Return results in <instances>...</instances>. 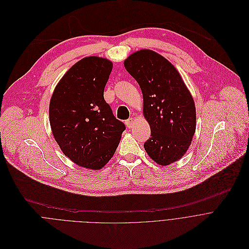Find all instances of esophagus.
<instances>
[{"instance_id":"1","label":"esophagus","mask_w":249,"mask_h":249,"mask_svg":"<svg viewBox=\"0 0 249 249\" xmlns=\"http://www.w3.org/2000/svg\"><path fill=\"white\" fill-rule=\"evenodd\" d=\"M133 124H134V120L132 118H129L128 120L125 121V124L128 128H131L133 126Z\"/></svg>"}]
</instances>
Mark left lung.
<instances>
[{
    "instance_id": "left-lung-1",
    "label": "left lung",
    "mask_w": 249,
    "mask_h": 249,
    "mask_svg": "<svg viewBox=\"0 0 249 249\" xmlns=\"http://www.w3.org/2000/svg\"><path fill=\"white\" fill-rule=\"evenodd\" d=\"M124 68L143 95V114L151 129L145 151L162 166L179 160L196 127L194 101L181 76L167 59L151 50L130 55Z\"/></svg>"
}]
</instances>
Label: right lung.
I'll list each match as a JSON object with an SVG mask.
<instances>
[{"mask_svg": "<svg viewBox=\"0 0 249 249\" xmlns=\"http://www.w3.org/2000/svg\"><path fill=\"white\" fill-rule=\"evenodd\" d=\"M112 69L107 59L80 60L62 77L50 102V124L62 151L73 163L92 170L110 161L125 129L104 99Z\"/></svg>", "mask_w": 249, "mask_h": 249, "instance_id": "1", "label": "right lung"}]
</instances>
